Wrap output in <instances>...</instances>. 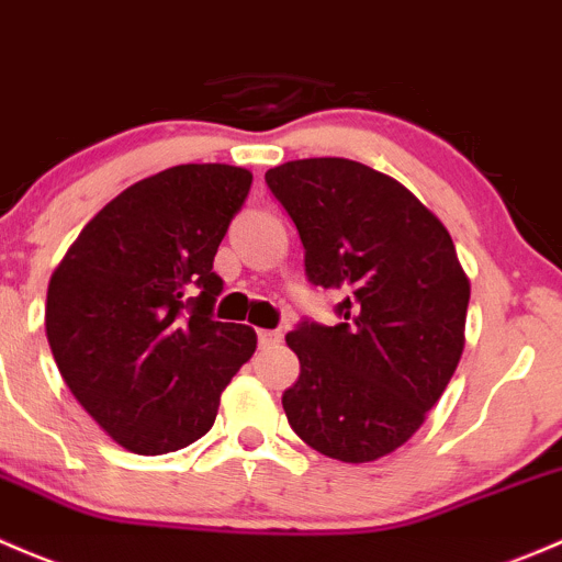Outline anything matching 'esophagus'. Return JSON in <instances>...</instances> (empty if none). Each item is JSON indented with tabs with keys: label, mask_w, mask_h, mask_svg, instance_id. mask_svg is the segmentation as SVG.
<instances>
[{
	"label": "esophagus",
	"mask_w": 562,
	"mask_h": 562,
	"mask_svg": "<svg viewBox=\"0 0 562 562\" xmlns=\"http://www.w3.org/2000/svg\"><path fill=\"white\" fill-rule=\"evenodd\" d=\"M257 338H259V346L281 344V333H279V329H259Z\"/></svg>",
	"instance_id": "esophagus-1"
}]
</instances>
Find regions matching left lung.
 <instances>
[{
  "label": "left lung",
  "mask_w": 562,
  "mask_h": 562,
  "mask_svg": "<svg viewBox=\"0 0 562 562\" xmlns=\"http://www.w3.org/2000/svg\"><path fill=\"white\" fill-rule=\"evenodd\" d=\"M265 181L297 227L308 281L346 294L335 327L300 322L286 335L300 360L286 419L316 452L373 462L419 430L462 357L471 283L452 235L360 161H286Z\"/></svg>",
  "instance_id": "left-lung-1"
}]
</instances>
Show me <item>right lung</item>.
<instances>
[{
	"label": "right lung",
	"mask_w": 562,
	"mask_h": 562,
	"mask_svg": "<svg viewBox=\"0 0 562 562\" xmlns=\"http://www.w3.org/2000/svg\"><path fill=\"white\" fill-rule=\"evenodd\" d=\"M251 172L178 165L110 200L67 248L45 303V335L86 414L135 454L205 436L257 349L246 324L216 322L213 257Z\"/></svg>",
	"instance_id": "add662e5"
}]
</instances>
